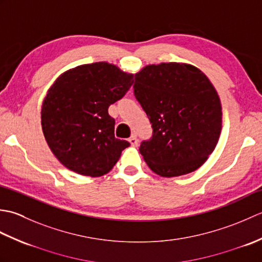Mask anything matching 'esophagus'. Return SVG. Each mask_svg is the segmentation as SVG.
I'll list each match as a JSON object with an SVG mask.
<instances>
[{
	"mask_svg": "<svg viewBox=\"0 0 262 262\" xmlns=\"http://www.w3.org/2000/svg\"><path fill=\"white\" fill-rule=\"evenodd\" d=\"M128 142L130 143V145L132 146H137V144H138V140H137V137H136V135H133L129 140H128Z\"/></svg>",
	"mask_w": 262,
	"mask_h": 262,
	"instance_id": "1",
	"label": "esophagus"
}]
</instances>
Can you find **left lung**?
Returning <instances> with one entry per match:
<instances>
[{
  "mask_svg": "<svg viewBox=\"0 0 262 262\" xmlns=\"http://www.w3.org/2000/svg\"><path fill=\"white\" fill-rule=\"evenodd\" d=\"M134 94L152 124L140 153L165 177L197 170L213 153L222 130V105L208 77L185 63L147 65L135 74Z\"/></svg>",
  "mask_w": 262,
  "mask_h": 262,
  "instance_id": "1",
  "label": "left lung"
}]
</instances>
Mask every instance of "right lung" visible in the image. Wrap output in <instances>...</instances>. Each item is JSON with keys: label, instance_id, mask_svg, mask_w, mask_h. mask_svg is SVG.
<instances>
[{"label": "right lung", "instance_id": "obj_1", "mask_svg": "<svg viewBox=\"0 0 262 262\" xmlns=\"http://www.w3.org/2000/svg\"><path fill=\"white\" fill-rule=\"evenodd\" d=\"M133 76L114 64L98 62L64 72L49 89L41 107L42 133L69 170L101 177L130 145L115 137L108 108L129 90Z\"/></svg>", "mask_w": 262, "mask_h": 262}]
</instances>
